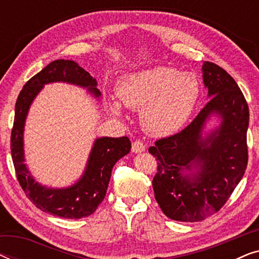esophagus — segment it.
I'll list each match as a JSON object with an SVG mask.
<instances>
[{"mask_svg": "<svg viewBox=\"0 0 259 259\" xmlns=\"http://www.w3.org/2000/svg\"><path fill=\"white\" fill-rule=\"evenodd\" d=\"M145 151V145L141 141L137 140L132 144V152L133 153H143Z\"/></svg>", "mask_w": 259, "mask_h": 259, "instance_id": "34e87169", "label": "esophagus"}]
</instances>
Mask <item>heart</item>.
I'll return each mask as SVG.
<instances>
[{
	"mask_svg": "<svg viewBox=\"0 0 259 259\" xmlns=\"http://www.w3.org/2000/svg\"><path fill=\"white\" fill-rule=\"evenodd\" d=\"M119 100L126 107L141 109L140 122L148 134L168 137L185 125L196 107L200 84L196 75L167 66H154L126 74L116 87ZM109 111L122 114L118 101Z\"/></svg>",
	"mask_w": 259,
	"mask_h": 259,
	"instance_id": "b5f03b06",
	"label": "heart"
}]
</instances>
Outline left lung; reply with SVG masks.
<instances>
[{
    "instance_id": "1",
    "label": "left lung",
    "mask_w": 259,
    "mask_h": 259,
    "mask_svg": "<svg viewBox=\"0 0 259 259\" xmlns=\"http://www.w3.org/2000/svg\"><path fill=\"white\" fill-rule=\"evenodd\" d=\"M201 73L210 100L186 128L148 148L158 160L155 200L178 222H200L221 210L247 165L245 98L222 67L206 61ZM212 117L219 125L207 130Z\"/></svg>"
}]
</instances>
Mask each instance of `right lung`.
Segmentation results:
<instances>
[{
  "label": "right lung",
  "mask_w": 259,
  "mask_h": 259,
  "mask_svg": "<svg viewBox=\"0 0 259 259\" xmlns=\"http://www.w3.org/2000/svg\"><path fill=\"white\" fill-rule=\"evenodd\" d=\"M65 82L84 88L100 100L97 79L72 60H55L24 84L15 105L10 150L16 177L27 197L40 210L67 219L94 213L106 196L113 166L131 151L127 137H101L94 140L86 167L75 183L66 187H48L35 180L24 157V126L35 98L48 83Z\"/></svg>",
  "instance_id": "1"
}]
</instances>
